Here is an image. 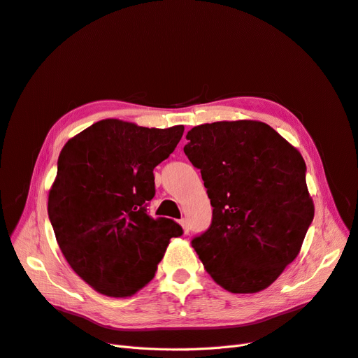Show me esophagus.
I'll list each match as a JSON object with an SVG mask.
<instances>
[{
  "mask_svg": "<svg viewBox=\"0 0 358 358\" xmlns=\"http://www.w3.org/2000/svg\"><path fill=\"white\" fill-rule=\"evenodd\" d=\"M180 226L183 229V234H188L189 232V224H188V220L187 219H180Z\"/></svg>",
  "mask_w": 358,
  "mask_h": 358,
  "instance_id": "34e87169",
  "label": "esophagus"
}]
</instances>
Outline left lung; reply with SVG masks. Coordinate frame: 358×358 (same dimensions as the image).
<instances>
[{
	"label": "left lung",
	"instance_id": "8db88e82",
	"mask_svg": "<svg viewBox=\"0 0 358 358\" xmlns=\"http://www.w3.org/2000/svg\"><path fill=\"white\" fill-rule=\"evenodd\" d=\"M183 147L201 170L211 226L192 247L232 294L268 288L301 251L314 204L301 152L259 120L192 127Z\"/></svg>",
	"mask_w": 358,
	"mask_h": 358
}]
</instances>
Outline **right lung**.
<instances>
[{
  "label": "right lung",
  "mask_w": 358,
  "mask_h": 358,
  "mask_svg": "<svg viewBox=\"0 0 358 358\" xmlns=\"http://www.w3.org/2000/svg\"><path fill=\"white\" fill-rule=\"evenodd\" d=\"M183 124L167 129L104 119L70 138L48 192L57 244L75 273L96 292L132 296L154 278L182 227L151 219L157 164L175 151Z\"/></svg>",
  "instance_id": "1"
}]
</instances>
